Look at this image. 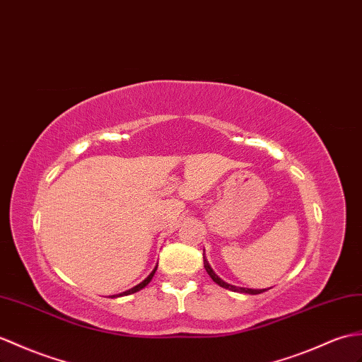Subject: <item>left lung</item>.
<instances>
[{"mask_svg":"<svg viewBox=\"0 0 362 362\" xmlns=\"http://www.w3.org/2000/svg\"><path fill=\"white\" fill-rule=\"evenodd\" d=\"M204 267H205V270H206V273L209 274V277H211V279L217 284V285H221L222 288H228V290H231V291H240V293H248V295H259V293H264L265 290H253V288H242V287H234V285H230V284H226V282H223L219 276H217L214 272H213V268L209 267V264H208V260L205 259V256H204Z\"/></svg>","mask_w":362,"mask_h":362,"instance_id":"obj_1","label":"left lung"}]
</instances>
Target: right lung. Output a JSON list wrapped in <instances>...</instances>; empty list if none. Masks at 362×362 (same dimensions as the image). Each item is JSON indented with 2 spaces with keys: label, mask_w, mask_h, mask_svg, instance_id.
Returning a JSON list of instances; mask_svg holds the SVG:
<instances>
[{
  "label": "right lung",
  "mask_w": 362,
  "mask_h": 362,
  "mask_svg": "<svg viewBox=\"0 0 362 362\" xmlns=\"http://www.w3.org/2000/svg\"><path fill=\"white\" fill-rule=\"evenodd\" d=\"M156 270H157V267L154 268V270H153V273H151L148 277H146V279L145 281H143V282H140L139 285H136V287H134V288H131V290H126V291H123V293H120V295H114V296H111V298H119V296H128V295H132V293H137V291H140L141 288H145L146 287V285L151 282V279H153V276H154V273H156Z\"/></svg>",
  "instance_id": "1"
}]
</instances>
